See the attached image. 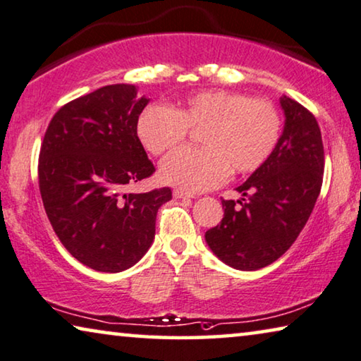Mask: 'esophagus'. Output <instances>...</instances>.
<instances>
[{"instance_id": "obj_1", "label": "esophagus", "mask_w": 361, "mask_h": 361, "mask_svg": "<svg viewBox=\"0 0 361 361\" xmlns=\"http://www.w3.org/2000/svg\"><path fill=\"white\" fill-rule=\"evenodd\" d=\"M173 197H176V199H188V197H192V196H190V192H186V191L180 190V188H176V190H173Z\"/></svg>"}]
</instances>
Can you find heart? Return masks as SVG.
<instances>
[{"label": "heart", "mask_w": 361, "mask_h": 361, "mask_svg": "<svg viewBox=\"0 0 361 361\" xmlns=\"http://www.w3.org/2000/svg\"><path fill=\"white\" fill-rule=\"evenodd\" d=\"M199 131V146L170 154L160 165L166 185L201 192L222 185L232 171L251 173L276 150L282 116L272 102L215 89L191 94L171 110L150 105L136 123L137 137L149 154L164 155Z\"/></svg>", "instance_id": "1"}]
</instances>
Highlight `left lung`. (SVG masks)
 I'll use <instances>...</instances> for the list:
<instances>
[{
  "label": "left lung",
  "instance_id": "1",
  "mask_svg": "<svg viewBox=\"0 0 361 361\" xmlns=\"http://www.w3.org/2000/svg\"><path fill=\"white\" fill-rule=\"evenodd\" d=\"M281 105L285 126L276 150L236 188L241 201L222 199L224 219L206 232L214 255L240 271L272 264L293 245L322 186L324 147L318 121L287 95Z\"/></svg>",
  "mask_w": 361,
  "mask_h": 361
}]
</instances>
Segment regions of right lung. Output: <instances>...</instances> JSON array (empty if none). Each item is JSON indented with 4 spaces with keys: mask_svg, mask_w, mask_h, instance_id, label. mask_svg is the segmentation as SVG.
<instances>
[{
    "mask_svg": "<svg viewBox=\"0 0 361 361\" xmlns=\"http://www.w3.org/2000/svg\"><path fill=\"white\" fill-rule=\"evenodd\" d=\"M149 99L136 85H105L63 105L43 136L39 188L47 217L79 262L121 272L146 255L170 188L126 192L155 171L136 133Z\"/></svg>",
    "mask_w": 361,
    "mask_h": 361,
    "instance_id": "right-lung-1",
    "label": "right lung"
}]
</instances>
